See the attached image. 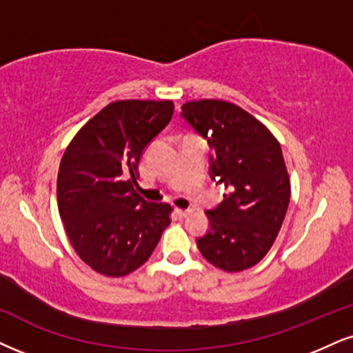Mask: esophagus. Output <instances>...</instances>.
Instances as JSON below:
<instances>
[{"label":"esophagus","instance_id":"esophagus-1","mask_svg":"<svg viewBox=\"0 0 353 353\" xmlns=\"http://www.w3.org/2000/svg\"><path fill=\"white\" fill-rule=\"evenodd\" d=\"M175 212H176L178 217H186L191 211L190 210H175Z\"/></svg>","mask_w":353,"mask_h":353}]
</instances>
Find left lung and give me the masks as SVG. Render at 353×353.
I'll list each match as a JSON object with an SVG mask.
<instances>
[{"label":"left lung","mask_w":353,"mask_h":353,"mask_svg":"<svg viewBox=\"0 0 353 353\" xmlns=\"http://www.w3.org/2000/svg\"><path fill=\"white\" fill-rule=\"evenodd\" d=\"M181 117L208 142L210 176L228 190L206 211L210 229L198 237V249L224 272L254 267L275 242L290 204L280 143L260 121L228 101H190Z\"/></svg>","instance_id":"1"}]
</instances>
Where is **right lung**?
<instances>
[{
  "instance_id": "add662e5",
  "label": "right lung",
  "mask_w": 353,
  "mask_h": 353,
  "mask_svg": "<svg viewBox=\"0 0 353 353\" xmlns=\"http://www.w3.org/2000/svg\"><path fill=\"white\" fill-rule=\"evenodd\" d=\"M173 114L172 101L125 99L103 108L78 130L57 176V203L80 259L106 276L149 260L172 206L136 193L139 162Z\"/></svg>"
}]
</instances>
